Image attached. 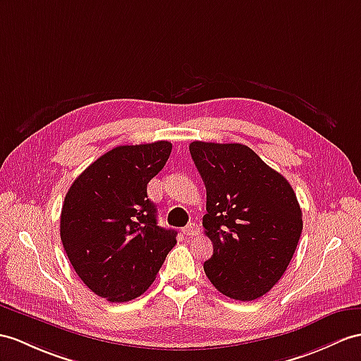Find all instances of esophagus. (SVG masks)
<instances>
[{
	"mask_svg": "<svg viewBox=\"0 0 361 361\" xmlns=\"http://www.w3.org/2000/svg\"><path fill=\"white\" fill-rule=\"evenodd\" d=\"M182 233H183V235L192 237V235H197L200 233V228L196 224H190L185 228H182Z\"/></svg>",
	"mask_w": 361,
	"mask_h": 361,
	"instance_id": "obj_1",
	"label": "esophagus"
}]
</instances>
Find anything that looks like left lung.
<instances>
[{
    "label": "left lung",
    "mask_w": 361,
    "mask_h": 361,
    "mask_svg": "<svg viewBox=\"0 0 361 361\" xmlns=\"http://www.w3.org/2000/svg\"><path fill=\"white\" fill-rule=\"evenodd\" d=\"M190 153L207 188L202 225L213 256L205 274L226 297L259 298L283 276L300 239L295 192L247 145L195 140Z\"/></svg>",
    "instance_id": "left-lung-1"
}]
</instances>
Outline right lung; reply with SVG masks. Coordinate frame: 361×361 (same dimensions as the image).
I'll use <instances>...</instances> for the list:
<instances>
[{
    "mask_svg": "<svg viewBox=\"0 0 361 361\" xmlns=\"http://www.w3.org/2000/svg\"><path fill=\"white\" fill-rule=\"evenodd\" d=\"M171 153L169 140L121 145L78 176L61 209V240L79 279L113 303L133 300L154 282L176 245L157 225L147 183Z\"/></svg>",
    "mask_w": 361,
    "mask_h": 361,
    "instance_id": "right-lung-1",
    "label": "right lung"
}]
</instances>
